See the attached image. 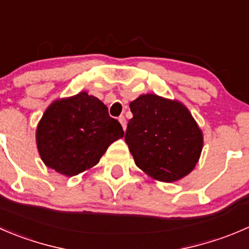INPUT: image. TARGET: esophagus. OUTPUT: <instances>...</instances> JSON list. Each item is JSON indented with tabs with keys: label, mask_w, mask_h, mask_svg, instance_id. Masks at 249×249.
<instances>
[{
	"label": "esophagus",
	"mask_w": 249,
	"mask_h": 249,
	"mask_svg": "<svg viewBox=\"0 0 249 249\" xmlns=\"http://www.w3.org/2000/svg\"><path fill=\"white\" fill-rule=\"evenodd\" d=\"M119 123L120 124H122V126H123V129H126V119H125V117L124 115H120L119 117Z\"/></svg>",
	"instance_id": "1"
}]
</instances>
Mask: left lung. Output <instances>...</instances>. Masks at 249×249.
Returning <instances> with one entry per match:
<instances>
[{"label":"left lung","mask_w":249,"mask_h":249,"mask_svg":"<svg viewBox=\"0 0 249 249\" xmlns=\"http://www.w3.org/2000/svg\"><path fill=\"white\" fill-rule=\"evenodd\" d=\"M130 110L125 142L141 170L163 182L180 180L194 170L203 135L182 103L148 93L132 101Z\"/></svg>","instance_id":"left-lung-1"}]
</instances>
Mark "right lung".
Masks as SVG:
<instances>
[{
  "instance_id": "right-lung-1",
  "label": "right lung",
  "mask_w": 249,
  "mask_h": 249,
  "mask_svg": "<svg viewBox=\"0 0 249 249\" xmlns=\"http://www.w3.org/2000/svg\"><path fill=\"white\" fill-rule=\"evenodd\" d=\"M124 130L108 114L107 106L88 92L57 100L45 110L36 130L43 163L57 173L74 176L100 161Z\"/></svg>"
}]
</instances>
